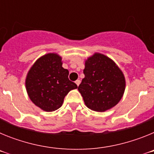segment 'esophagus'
Masks as SVG:
<instances>
[{"mask_svg":"<svg viewBox=\"0 0 154 154\" xmlns=\"http://www.w3.org/2000/svg\"><path fill=\"white\" fill-rule=\"evenodd\" d=\"M80 82H80L79 79H77V80H76V81H75V84H76V85H78V86H79V85Z\"/></svg>","mask_w":154,"mask_h":154,"instance_id":"obj_1","label":"esophagus"}]
</instances>
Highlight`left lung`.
<instances>
[{
    "instance_id": "obj_1",
    "label": "left lung",
    "mask_w": 154,
    "mask_h": 154,
    "mask_svg": "<svg viewBox=\"0 0 154 154\" xmlns=\"http://www.w3.org/2000/svg\"><path fill=\"white\" fill-rule=\"evenodd\" d=\"M83 73L85 78L78 90L88 108L105 112L120 101L126 81L123 72L111 58L95 53L85 61Z\"/></svg>"
}]
</instances>
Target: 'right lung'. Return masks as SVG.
I'll return each mask as SVG.
<instances>
[{
    "instance_id": "obj_1",
    "label": "right lung",
    "mask_w": 154,
    "mask_h": 154,
    "mask_svg": "<svg viewBox=\"0 0 154 154\" xmlns=\"http://www.w3.org/2000/svg\"><path fill=\"white\" fill-rule=\"evenodd\" d=\"M32 103L46 112L62 106L65 96L78 86L69 79V71L62 67V57L48 53L39 58L28 71L25 79Z\"/></svg>"
}]
</instances>
